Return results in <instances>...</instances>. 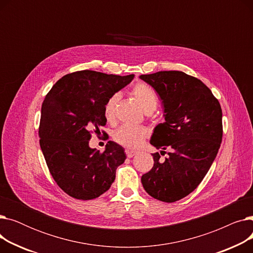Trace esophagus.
Listing matches in <instances>:
<instances>
[{
  "instance_id": "34e87169",
  "label": "esophagus",
  "mask_w": 253,
  "mask_h": 253,
  "mask_svg": "<svg viewBox=\"0 0 253 253\" xmlns=\"http://www.w3.org/2000/svg\"><path fill=\"white\" fill-rule=\"evenodd\" d=\"M125 153H126V156H127L128 158L134 157V156L137 154V152H135V151H131V150H126V151H125Z\"/></svg>"
}]
</instances>
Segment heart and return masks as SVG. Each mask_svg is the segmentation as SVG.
Listing matches in <instances>:
<instances>
[{
    "label": "heart",
    "instance_id": "obj_1",
    "mask_svg": "<svg viewBox=\"0 0 253 253\" xmlns=\"http://www.w3.org/2000/svg\"><path fill=\"white\" fill-rule=\"evenodd\" d=\"M131 94L139 103V105L144 110L145 113H152L158 105V98L154 90L144 83H137L131 90ZM120 99L119 93H115L106 100L104 104V118L106 121L112 122L115 119L116 106ZM149 131L145 127L138 126H121L118 128L113 134L114 140L121 144L122 147L127 149H137L139 148L143 140L148 137Z\"/></svg>",
    "mask_w": 253,
    "mask_h": 253
}]
</instances>
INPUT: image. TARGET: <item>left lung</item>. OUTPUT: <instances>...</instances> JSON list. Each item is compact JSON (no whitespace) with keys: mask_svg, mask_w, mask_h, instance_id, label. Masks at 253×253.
<instances>
[{"mask_svg":"<svg viewBox=\"0 0 253 253\" xmlns=\"http://www.w3.org/2000/svg\"><path fill=\"white\" fill-rule=\"evenodd\" d=\"M139 78L151 85L163 104L164 123L156 126L151 144L171 150L165 161L152 154L153 168L141 176L150 196L171 203L191 194L205 177L222 138L218 100L200 80L178 71L158 72Z\"/></svg>","mask_w":253,"mask_h":253,"instance_id":"8db88e82","label":"left lung"}]
</instances>
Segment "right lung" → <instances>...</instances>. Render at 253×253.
I'll list each match as a JSON object with an SVG mask.
<instances>
[{
    "mask_svg": "<svg viewBox=\"0 0 253 253\" xmlns=\"http://www.w3.org/2000/svg\"><path fill=\"white\" fill-rule=\"evenodd\" d=\"M134 75L80 71L63 76L46 95L39 136L52 177L69 196L91 200L108 191L126 154L109 141L103 153L89 147L91 129L104 126V104L127 86Z\"/></svg>",
    "mask_w": 253,
    "mask_h": 253,
    "instance_id": "1",
    "label": "right lung"
}]
</instances>
